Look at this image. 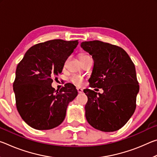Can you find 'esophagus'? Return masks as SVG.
Segmentation results:
<instances>
[{"label":"esophagus","mask_w":157,"mask_h":157,"mask_svg":"<svg viewBox=\"0 0 157 157\" xmlns=\"http://www.w3.org/2000/svg\"><path fill=\"white\" fill-rule=\"evenodd\" d=\"M77 90H78V94H82V93L83 92V89H80V88H78V89H77Z\"/></svg>","instance_id":"1"}]
</instances>
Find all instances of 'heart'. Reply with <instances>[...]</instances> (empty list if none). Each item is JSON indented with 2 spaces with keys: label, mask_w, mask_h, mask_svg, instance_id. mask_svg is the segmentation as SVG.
Returning <instances> with one entry per match:
<instances>
[{
  "label": "heart",
  "mask_w": 157,
  "mask_h": 157,
  "mask_svg": "<svg viewBox=\"0 0 157 157\" xmlns=\"http://www.w3.org/2000/svg\"><path fill=\"white\" fill-rule=\"evenodd\" d=\"M87 57H89V56H88V55H82L80 56V60L84 59V58H86ZM71 81L72 82L73 84L78 85V86H82V85L84 83L83 78H82L79 76H73L72 78H71Z\"/></svg>",
  "instance_id": "1"
}]
</instances>
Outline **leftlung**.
Here are the masks:
<instances>
[{
	"mask_svg": "<svg viewBox=\"0 0 157 157\" xmlns=\"http://www.w3.org/2000/svg\"><path fill=\"white\" fill-rule=\"evenodd\" d=\"M81 47L94 61L91 87L102 89L103 94L86 89V121L95 129L115 132L123 127L136 109L139 85L136 69L128 54L121 47L100 41H84Z\"/></svg>",
	"mask_w": 157,
	"mask_h": 157,
	"instance_id": "1",
	"label": "left lung"
}]
</instances>
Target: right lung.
<instances>
[{"label": "right lung", "instance_id": "obj_1", "mask_svg": "<svg viewBox=\"0 0 157 157\" xmlns=\"http://www.w3.org/2000/svg\"><path fill=\"white\" fill-rule=\"evenodd\" d=\"M78 44L53 39L34 45L18 63L13 84L17 110L29 126L38 130L55 128L66 117L69 102L78 95L75 86L66 84L59 91L51 84Z\"/></svg>", "mask_w": 157, "mask_h": 157}]
</instances>
